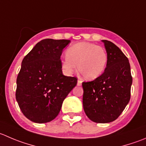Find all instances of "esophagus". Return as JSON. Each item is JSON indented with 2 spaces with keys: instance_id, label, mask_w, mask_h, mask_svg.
<instances>
[{
  "instance_id": "obj_1",
  "label": "esophagus",
  "mask_w": 146,
  "mask_h": 146,
  "mask_svg": "<svg viewBox=\"0 0 146 146\" xmlns=\"http://www.w3.org/2000/svg\"><path fill=\"white\" fill-rule=\"evenodd\" d=\"M77 85L78 86H80L82 85V80H78V83H77Z\"/></svg>"
}]
</instances>
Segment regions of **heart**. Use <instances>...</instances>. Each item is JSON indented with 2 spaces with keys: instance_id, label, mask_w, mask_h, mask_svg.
<instances>
[{
  "instance_id": "obj_1",
  "label": "heart",
  "mask_w": 146,
  "mask_h": 146,
  "mask_svg": "<svg viewBox=\"0 0 146 146\" xmlns=\"http://www.w3.org/2000/svg\"><path fill=\"white\" fill-rule=\"evenodd\" d=\"M66 58L61 60V68L68 75L78 70L84 78L93 80L99 77L106 68L108 56L101 46L90 42L72 45L66 52Z\"/></svg>"
}]
</instances>
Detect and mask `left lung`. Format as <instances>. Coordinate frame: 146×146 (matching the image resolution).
Here are the masks:
<instances>
[{
	"label": "left lung",
	"mask_w": 146,
	"mask_h": 146,
	"mask_svg": "<svg viewBox=\"0 0 146 146\" xmlns=\"http://www.w3.org/2000/svg\"><path fill=\"white\" fill-rule=\"evenodd\" d=\"M108 56L106 68L95 80L83 82V105L86 115L98 123L115 121L131 99L132 76L126 56L109 40H103Z\"/></svg>",
	"instance_id": "left-lung-1"
}]
</instances>
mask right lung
<instances>
[{"label":"right lung","instance_id":"obj_1","mask_svg":"<svg viewBox=\"0 0 146 146\" xmlns=\"http://www.w3.org/2000/svg\"><path fill=\"white\" fill-rule=\"evenodd\" d=\"M69 40H40L24 57L17 77L15 98L23 114L38 123L53 121L77 84L63 75L60 56Z\"/></svg>","mask_w":146,"mask_h":146}]
</instances>
